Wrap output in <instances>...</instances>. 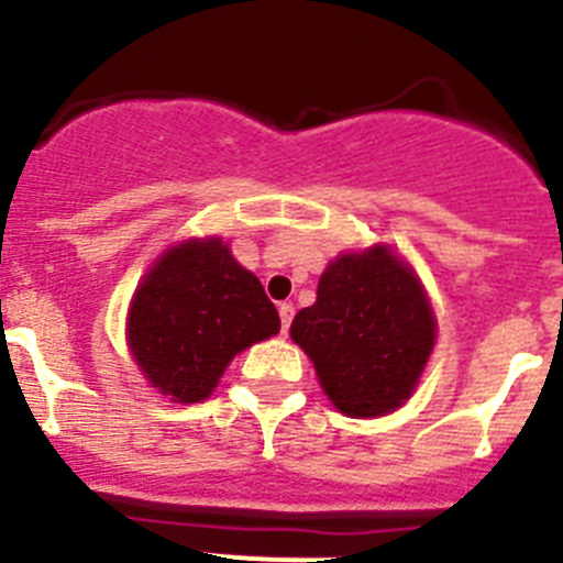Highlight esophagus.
Masks as SVG:
<instances>
[{
	"mask_svg": "<svg viewBox=\"0 0 563 563\" xmlns=\"http://www.w3.org/2000/svg\"><path fill=\"white\" fill-rule=\"evenodd\" d=\"M278 318H282V332L290 330V321H292V305H278Z\"/></svg>",
	"mask_w": 563,
	"mask_h": 563,
	"instance_id": "1",
	"label": "esophagus"
}]
</instances>
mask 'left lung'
Listing matches in <instances>:
<instances>
[{"instance_id": "obj_1", "label": "left lung", "mask_w": 563, "mask_h": 563, "mask_svg": "<svg viewBox=\"0 0 563 563\" xmlns=\"http://www.w3.org/2000/svg\"><path fill=\"white\" fill-rule=\"evenodd\" d=\"M290 338L346 417H386L415 395L434 352L437 316L415 267L389 245L346 251L318 278Z\"/></svg>"}]
</instances>
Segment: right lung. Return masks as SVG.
Listing matches in <instances>:
<instances>
[{
	"label": "right lung",
	"mask_w": 563,
	"mask_h": 563,
	"mask_svg": "<svg viewBox=\"0 0 563 563\" xmlns=\"http://www.w3.org/2000/svg\"><path fill=\"white\" fill-rule=\"evenodd\" d=\"M282 327L262 282L222 236L183 239L143 273L126 316L132 361L172 402L211 397L228 363Z\"/></svg>",
	"instance_id": "add662e5"
}]
</instances>
